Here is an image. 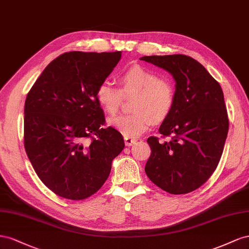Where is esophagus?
<instances>
[{
    "label": "esophagus",
    "instance_id": "esophagus-1",
    "mask_svg": "<svg viewBox=\"0 0 249 249\" xmlns=\"http://www.w3.org/2000/svg\"><path fill=\"white\" fill-rule=\"evenodd\" d=\"M124 141H125V145H126L127 147L132 146L133 144H136V142H137V140L130 139V138H124Z\"/></svg>",
    "mask_w": 249,
    "mask_h": 249
}]
</instances>
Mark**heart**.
<instances>
[{"mask_svg": "<svg viewBox=\"0 0 249 249\" xmlns=\"http://www.w3.org/2000/svg\"><path fill=\"white\" fill-rule=\"evenodd\" d=\"M124 97H132L133 112L111 119L109 124L125 138L140 137L171 112L175 102V87L168 77H158L155 72L142 66L127 69L120 76V89L108 81L98 85L96 98L103 109L115 116Z\"/></svg>", "mask_w": 249, "mask_h": 249, "instance_id": "b5f03b06", "label": "heart"}]
</instances>
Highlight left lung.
<instances>
[{
  "instance_id": "left-lung-1",
  "label": "left lung",
  "mask_w": 249,
  "mask_h": 249,
  "mask_svg": "<svg viewBox=\"0 0 249 249\" xmlns=\"http://www.w3.org/2000/svg\"><path fill=\"white\" fill-rule=\"evenodd\" d=\"M141 60L166 70L175 80V102L160 133L168 142L148 138L151 154L145 172L170 194L201 187L216 170L229 132V117L220 84L190 56L152 55Z\"/></svg>"
}]
</instances>
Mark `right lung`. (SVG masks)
I'll list each match as a JSON object with an SVG mask.
<instances>
[{
  "label": "right lung",
  "instance_id": "right-lung-1",
  "mask_svg": "<svg viewBox=\"0 0 249 249\" xmlns=\"http://www.w3.org/2000/svg\"><path fill=\"white\" fill-rule=\"evenodd\" d=\"M122 52H67L48 65L25 102L24 145L39 179L56 195L82 200L108 178L124 149L122 134L103 128L97 101Z\"/></svg>",
  "mask_w": 249,
  "mask_h": 249
}]
</instances>
